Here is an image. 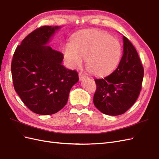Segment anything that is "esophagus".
Returning <instances> with one entry per match:
<instances>
[{"mask_svg": "<svg viewBox=\"0 0 159 159\" xmlns=\"http://www.w3.org/2000/svg\"><path fill=\"white\" fill-rule=\"evenodd\" d=\"M79 79H80V80H84V79L87 78V76L85 75H84V74H83V73H81V72H79Z\"/></svg>", "mask_w": 159, "mask_h": 159, "instance_id": "34e87169", "label": "esophagus"}]
</instances>
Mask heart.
<instances>
[{"label":"heart","mask_w":159,"mask_h":159,"mask_svg":"<svg viewBox=\"0 0 159 159\" xmlns=\"http://www.w3.org/2000/svg\"><path fill=\"white\" fill-rule=\"evenodd\" d=\"M68 66H80L87 58V68L93 75H103L118 64L121 48L120 42L105 32L96 30L80 31L64 48Z\"/></svg>","instance_id":"1"}]
</instances>
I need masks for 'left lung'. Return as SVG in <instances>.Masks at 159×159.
<instances>
[{"mask_svg": "<svg viewBox=\"0 0 159 159\" xmlns=\"http://www.w3.org/2000/svg\"><path fill=\"white\" fill-rule=\"evenodd\" d=\"M124 54L118 66L103 79H95L93 103L109 116L124 113L136 102L142 89L144 68L136 50L124 36Z\"/></svg>", "mask_w": 159, "mask_h": 159, "instance_id": "1", "label": "left lung"}]
</instances>
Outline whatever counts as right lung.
<instances>
[{
	"instance_id": "obj_1",
	"label": "right lung",
	"mask_w": 159,
	"mask_h": 159,
	"mask_svg": "<svg viewBox=\"0 0 159 159\" xmlns=\"http://www.w3.org/2000/svg\"><path fill=\"white\" fill-rule=\"evenodd\" d=\"M58 29L45 25L32 31L16 48L11 62L15 91L31 111L39 115L62 109L79 80L76 70L62 64V53L46 46Z\"/></svg>"
}]
</instances>
